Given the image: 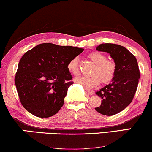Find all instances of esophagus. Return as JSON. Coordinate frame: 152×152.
<instances>
[{
	"instance_id": "obj_1",
	"label": "esophagus",
	"mask_w": 152,
	"mask_h": 152,
	"mask_svg": "<svg viewBox=\"0 0 152 152\" xmlns=\"http://www.w3.org/2000/svg\"><path fill=\"white\" fill-rule=\"evenodd\" d=\"M85 90H86V93H88V94H89V95H93V90L88 89V88H85Z\"/></svg>"
}]
</instances>
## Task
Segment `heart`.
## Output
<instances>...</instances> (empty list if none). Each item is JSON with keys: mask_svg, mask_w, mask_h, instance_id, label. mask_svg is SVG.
Returning a JSON list of instances; mask_svg holds the SVG:
<instances>
[{"mask_svg": "<svg viewBox=\"0 0 152 152\" xmlns=\"http://www.w3.org/2000/svg\"><path fill=\"white\" fill-rule=\"evenodd\" d=\"M88 57L92 62L95 64V66L90 74L92 76L76 78L75 81L87 88L95 87L98 86L100 82L106 84L111 81L116 72L115 62L107 59L106 55L99 52H93ZM67 69L74 76H76L80 74V69L76 57L72 59L68 62Z\"/></svg>", "mask_w": 152, "mask_h": 152, "instance_id": "b5f03b06", "label": "heart"}]
</instances>
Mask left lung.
<instances>
[{"label":"left lung","instance_id":"left-lung-1","mask_svg":"<svg viewBox=\"0 0 152 152\" xmlns=\"http://www.w3.org/2000/svg\"><path fill=\"white\" fill-rule=\"evenodd\" d=\"M96 50L108 53L116 66L111 82L96 92L102 100L95 110L103 115L112 116L124 110L133 99L140 76L137 61L126 48L116 44L102 43Z\"/></svg>","mask_w":152,"mask_h":152}]
</instances>
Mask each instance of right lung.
Returning <instances> with one entry per match:
<instances>
[{"instance_id": "1", "label": "right lung", "mask_w": 152, "mask_h": 152, "mask_svg": "<svg viewBox=\"0 0 152 152\" xmlns=\"http://www.w3.org/2000/svg\"><path fill=\"white\" fill-rule=\"evenodd\" d=\"M83 50L73 46L41 43L23 55L15 83L20 102L28 112L40 118L58 112L74 83L67 64Z\"/></svg>"}]
</instances>
